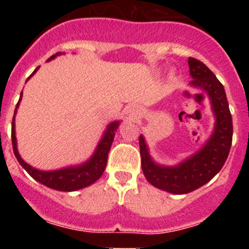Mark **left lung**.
Wrapping results in <instances>:
<instances>
[{"label":"left lung","mask_w":249,"mask_h":249,"mask_svg":"<svg viewBox=\"0 0 249 249\" xmlns=\"http://www.w3.org/2000/svg\"><path fill=\"white\" fill-rule=\"evenodd\" d=\"M190 84L210 95L215 115L212 137L200 152L176 167L155 165L148 154L144 140L140 136L142 171L150 184L172 194H187L210 182L222 170L229 155L232 142V118L224 87L203 62L189 57Z\"/></svg>","instance_id":"obj_1"}]
</instances>
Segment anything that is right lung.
Listing matches in <instances>:
<instances>
[{"label": "right lung", "instance_id": "right-lung-1", "mask_svg": "<svg viewBox=\"0 0 249 249\" xmlns=\"http://www.w3.org/2000/svg\"><path fill=\"white\" fill-rule=\"evenodd\" d=\"M56 55L57 54L53 55V56H50L48 60L54 59ZM37 70H38V67L32 72V74L36 73ZM29 78H27V79H29ZM20 100H21V95H20V99L17 104V108L18 106H19ZM17 108L14 110V115H16L17 113ZM118 125H119L118 122H114L108 125V129L105 132L104 139L101 140V142L97 145L96 152L92 155L91 159H90L89 161L85 162V164L80 165V166L78 167H69V169L57 170V171H39V170H36L34 169V167L30 166V165H27L26 162L20 158L19 153H18L13 118V122H12V144H13V152L18 159V161H19V164L26 170L27 173H29L32 178L38 180L39 183L52 188V189L61 190V192H74V190L82 189V188H85L88 187V185L92 184V183L96 182V180L101 177L105 169H106L108 152L110 149V145H112L113 139H114V131L117 130Z\"/></svg>", "mask_w": 249, "mask_h": 249}]
</instances>
